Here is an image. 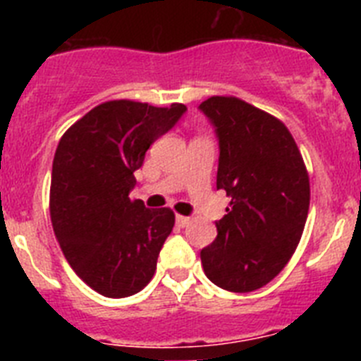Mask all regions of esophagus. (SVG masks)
Listing matches in <instances>:
<instances>
[{
  "label": "esophagus",
  "instance_id": "obj_1",
  "mask_svg": "<svg viewBox=\"0 0 361 361\" xmlns=\"http://www.w3.org/2000/svg\"><path fill=\"white\" fill-rule=\"evenodd\" d=\"M175 222H177L180 228H184V226L190 224V219H188V216H183V215H177V216H175Z\"/></svg>",
  "mask_w": 361,
  "mask_h": 361
}]
</instances>
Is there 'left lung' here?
I'll list each match as a JSON object with an SVG mask.
<instances>
[{
  "label": "left lung",
  "mask_w": 361,
  "mask_h": 361,
  "mask_svg": "<svg viewBox=\"0 0 361 361\" xmlns=\"http://www.w3.org/2000/svg\"><path fill=\"white\" fill-rule=\"evenodd\" d=\"M219 141L216 190L231 197L216 238L200 251L204 273L233 293L264 288L295 253L309 212V175L286 124L237 97L199 106Z\"/></svg>",
  "instance_id": "1"
}]
</instances>
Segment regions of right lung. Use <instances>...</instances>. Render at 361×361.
Here are the masks:
<instances>
[{"instance_id":"add662e5","label":"right lung","mask_w":361,"mask_h":361,"mask_svg":"<svg viewBox=\"0 0 361 361\" xmlns=\"http://www.w3.org/2000/svg\"><path fill=\"white\" fill-rule=\"evenodd\" d=\"M186 110L178 103L157 108L108 101L72 124L57 145L50 186L54 233L75 275L99 295H135L157 269L175 215L130 200L133 171Z\"/></svg>"}]
</instances>
